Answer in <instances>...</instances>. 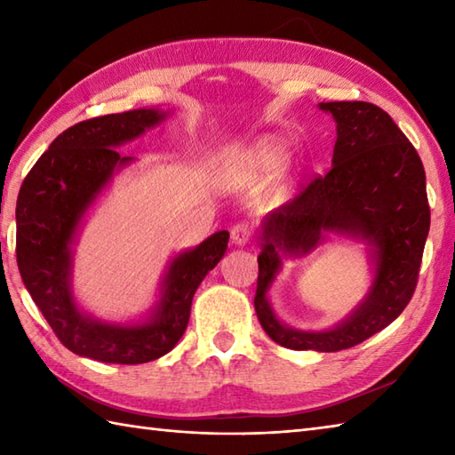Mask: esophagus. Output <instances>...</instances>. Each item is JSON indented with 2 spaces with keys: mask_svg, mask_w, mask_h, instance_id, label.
Segmentation results:
<instances>
[{
  "mask_svg": "<svg viewBox=\"0 0 455 455\" xmlns=\"http://www.w3.org/2000/svg\"><path fill=\"white\" fill-rule=\"evenodd\" d=\"M250 236H252L250 222H236L233 230H230V238H233V244L236 246H246L250 243Z\"/></svg>",
  "mask_w": 455,
  "mask_h": 455,
  "instance_id": "obj_1",
  "label": "esophagus"
}]
</instances>
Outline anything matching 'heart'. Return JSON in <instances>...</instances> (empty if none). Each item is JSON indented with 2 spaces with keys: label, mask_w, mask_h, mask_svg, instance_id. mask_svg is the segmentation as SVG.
I'll list each match as a JSON object with an SVG mask.
<instances>
[{
  "label": "heart",
  "mask_w": 455,
  "mask_h": 455,
  "mask_svg": "<svg viewBox=\"0 0 455 455\" xmlns=\"http://www.w3.org/2000/svg\"><path fill=\"white\" fill-rule=\"evenodd\" d=\"M287 160V148L282 140L274 137H266L256 140L252 147L227 152L225 154V168L228 170H248L252 173H272L283 168Z\"/></svg>",
  "instance_id": "b5f03b06"
}]
</instances>
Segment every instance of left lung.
Wrapping results in <instances>:
<instances>
[{"label":"left lung","mask_w":455,"mask_h":455,"mask_svg":"<svg viewBox=\"0 0 455 455\" xmlns=\"http://www.w3.org/2000/svg\"><path fill=\"white\" fill-rule=\"evenodd\" d=\"M336 121L332 168L259 227L254 307L266 334L291 350L338 352L383 331L409 305L430 230L427 176L419 152L387 113L365 101L318 103ZM331 235L366 244L372 283L363 301L324 331L285 325L268 289L287 257L314 251Z\"/></svg>","instance_id":"obj_1"}]
</instances>
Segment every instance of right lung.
Here are the masks:
<instances>
[{
  "mask_svg": "<svg viewBox=\"0 0 455 455\" xmlns=\"http://www.w3.org/2000/svg\"><path fill=\"white\" fill-rule=\"evenodd\" d=\"M172 115L132 109L66 129L36 160L17 197V266L27 291L68 350L103 363H147L168 354L189 323L199 283L227 252L219 230L170 259L148 313L109 323L85 313L74 295V244L85 217L121 170L134 162L119 147Z\"/></svg>",
  "mask_w": 455,
  "mask_h": 455,
  "instance_id": "1",
  "label": "right lung"
}]
</instances>
